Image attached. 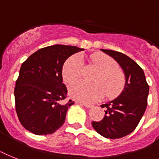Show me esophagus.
<instances>
[{"instance_id": "obj_1", "label": "esophagus", "mask_w": 159, "mask_h": 159, "mask_svg": "<svg viewBox=\"0 0 159 159\" xmlns=\"http://www.w3.org/2000/svg\"><path fill=\"white\" fill-rule=\"evenodd\" d=\"M79 104H82V105H83V106L86 107V108H91V107H93L92 104H86V103H82V102H80Z\"/></svg>"}]
</instances>
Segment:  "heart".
Instances as JSON below:
<instances>
[{
    "label": "heart",
    "instance_id": "obj_1",
    "mask_svg": "<svg viewBox=\"0 0 159 159\" xmlns=\"http://www.w3.org/2000/svg\"><path fill=\"white\" fill-rule=\"evenodd\" d=\"M91 62L100 69L95 84L83 82L73 83L69 87L71 96L80 101L91 103L100 100L105 94L113 97L122 91L125 84V75L112 58L105 55L96 54L91 56ZM84 63L79 55H74L67 59L63 68L64 81L68 83L81 79Z\"/></svg>",
    "mask_w": 159,
    "mask_h": 159
}]
</instances>
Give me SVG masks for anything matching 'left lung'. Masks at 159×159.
I'll use <instances>...</instances> for the list:
<instances>
[{
  "instance_id": "8db88e82",
  "label": "left lung",
  "mask_w": 159,
  "mask_h": 159,
  "mask_svg": "<svg viewBox=\"0 0 159 159\" xmlns=\"http://www.w3.org/2000/svg\"><path fill=\"white\" fill-rule=\"evenodd\" d=\"M100 50L118 63L126 82L117 98L102 104L105 115L100 122H92V126L104 137L119 139L131 133L139 124L146 109L149 87L144 71L133 59L118 51Z\"/></svg>"
}]
</instances>
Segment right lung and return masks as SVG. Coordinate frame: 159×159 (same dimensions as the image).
I'll return each instance as SVG.
<instances>
[{
    "label": "right lung",
    "instance_id": "right-lung-1",
    "mask_svg": "<svg viewBox=\"0 0 159 159\" xmlns=\"http://www.w3.org/2000/svg\"><path fill=\"white\" fill-rule=\"evenodd\" d=\"M84 49L54 45L40 49L22 64L15 83V110L22 126L35 135L54 133L65 122L68 108L62 70L69 56Z\"/></svg>",
    "mask_w": 159,
    "mask_h": 159
}]
</instances>
